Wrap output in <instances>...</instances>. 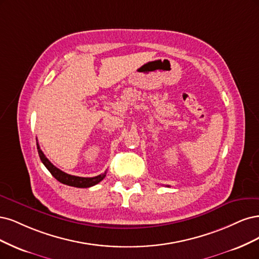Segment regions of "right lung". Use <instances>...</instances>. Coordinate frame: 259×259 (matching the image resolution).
Returning <instances> with one entry per match:
<instances>
[{"instance_id":"obj_1","label":"right lung","mask_w":259,"mask_h":259,"mask_svg":"<svg viewBox=\"0 0 259 259\" xmlns=\"http://www.w3.org/2000/svg\"><path fill=\"white\" fill-rule=\"evenodd\" d=\"M36 145H37V152H38L41 162L44 163L47 170L52 173L53 177L57 181L62 183V184L73 186V187H78V188H87V187L95 186L96 184H98V183H100L105 178L106 172H104L103 174H100V175H98V177H95V178H80V177H75V175L65 173V172L61 171L60 169H58L57 166H55L51 161H49L46 158V156L44 155V153L41 152L38 143H36Z\"/></svg>"}]
</instances>
